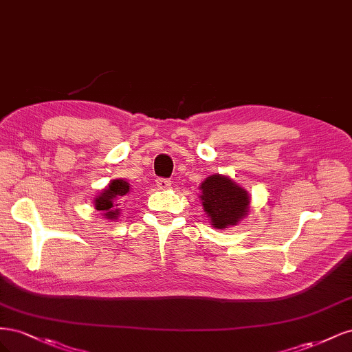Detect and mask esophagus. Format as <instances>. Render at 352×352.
<instances>
[{"mask_svg": "<svg viewBox=\"0 0 352 352\" xmlns=\"http://www.w3.org/2000/svg\"><path fill=\"white\" fill-rule=\"evenodd\" d=\"M170 186H172V180L163 179V177L157 179V188H158V189H168Z\"/></svg>", "mask_w": 352, "mask_h": 352, "instance_id": "34e87169", "label": "esophagus"}]
</instances>
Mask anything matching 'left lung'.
<instances>
[{
    "mask_svg": "<svg viewBox=\"0 0 352 352\" xmlns=\"http://www.w3.org/2000/svg\"><path fill=\"white\" fill-rule=\"evenodd\" d=\"M199 199L211 226H236L250 212V194L226 175H211L199 185Z\"/></svg>",
    "mask_w": 352,
    "mask_h": 352,
    "instance_id": "left-lung-1",
    "label": "left lung"
}]
</instances>
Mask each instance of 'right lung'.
<instances>
[{
	"mask_svg": "<svg viewBox=\"0 0 352 352\" xmlns=\"http://www.w3.org/2000/svg\"><path fill=\"white\" fill-rule=\"evenodd\" d=\"M131 192V185L124 179H113L101 189V192L94 199V208L100 211L102 219L114 221L119 219L122 206L126 204V195Z\"/></svg>",
	"mask_w": 352,
	"mask_h": 352,
	"instance_id": "obj_1",
	"label": "right lung"
}]
</instances>
